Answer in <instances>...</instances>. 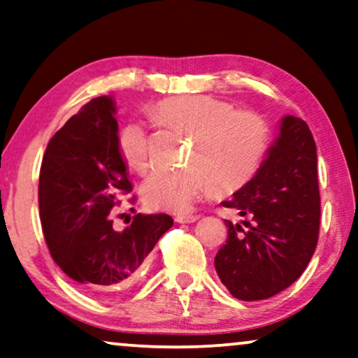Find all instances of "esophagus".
I'll list each match as a JSON object with an SVG mask.
<instances>
[{"label": "esophagus", "instance_id": "1", "mask_svg": "<svg viewBox=\"0 0 358 358\" xmlns=\"http://www.w3.org/2000/svg\"><path fill=\"white\" fill-rule=\"evenodd\" d=\"M197 218H199V215H177L175 217V222L178 223H193L196 222Z\"/></svg>", "mask_w": 358, "mask_h": 358}]
</instances>
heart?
<instances>
[{
    "label": "heart",
    "mask_w": 358,
    "mask_h": 358,
    "mask_svg": "<svg viewBox=\"0 0 358 358\" xmlns=\"http://www.w3.org/2000/svg\"><path fill=\"white\" fill-rule=\"evenodd\" d=\"M159 124L193 135L188 167L157 169L143 181L141 197L152 210L183 213L215 186L233 193L255 177L271 145V130L259 112L234 109L207 94L169 98L152 108ZM128 167L145 172L151 165V143L145 127L131 122L117 140Z\"/></svg>",
    "instance_id": "heart-1"
}]
</instances>
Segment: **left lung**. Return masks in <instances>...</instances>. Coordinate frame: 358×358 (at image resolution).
I'll return each mask as SVG.
<instances>
[{
	"mask_svg": "<svg viewBox=\"0 0 358 358\" xmlns=\"http://www.w3.org/2000/svg\"><path fill=\"white\" fill-rule=\"evenodd\" d=\"M222 204L250 217L246 230L225 220L227 244L215 255L231 296L262 301L291 286L310 262L320 230L317 146L306 122L282 117L262 167Z\"/></svg>",
	"mask_w": 358,
	"mask_h": 358,
	"instance_id": "left-lung-1",
	"label": "left lung"
}]
</instances>
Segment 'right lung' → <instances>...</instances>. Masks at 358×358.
<instances>
[{"mask_svg":"<svg viewBox=\"0 0 358 358\" xmlns=\"http://www.w3.org/2000/svg\"><path fill=\"white\" fill-rule=\"evenodd\" d=\"M114 114L109 96L85 104L48 143L40 170V218L51 257L94 296L130 286L173 225L167 213H136L124 231L112 228L110 210L131 191Z\"/></svg>","mask_w":358,"mask_h":358,"instance_id":"right-lung-1","label":"right lung"}]
</instances>
